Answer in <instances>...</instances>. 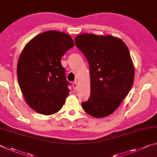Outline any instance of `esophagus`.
Wrapping results in <instances>:
<instances>
[{"label": "esophagus", "instance_id": "obj_1", "mask_svg": "<svg viewBox=\"0 0 157 157\" xmlns=\"http://www.w3.org/2000/svg\"><path fill=\"white\" fill-rule=\"evenodd\" d=\"M73 89L74 90H76L78 89V83H77V82H74L73 83Z\"/></svg>", "mask_w": 157, "mask_h": 157}]
</instances>
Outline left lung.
<instances>
[{"label": "left lung", "instance_id": "left-lung-1", "mask_svg": "<svg viewBox=\"0 0 157 157\" xmlns=\"http://www.w3.org/2000/svg\"><path fill=\"white\" fill-rule=\"evenodd\" d=\"M75 43L88 60L91 75V95L82 107L95 118L109 116L134 83V66L128 48L118 37L94 34H79Z\"/></svg>", "mask_w": 157, "mask_h": 157}]
</instances>
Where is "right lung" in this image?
<instances>
[{
  "label": "right lung",
  "mask_w": 157,
  "mask_h": 157,
  "mask_svg": "<svg viewBox=\"0 0 157 157\" xmlns=\"http://www.w3.org/2000/svg\"><path fill=\"white\" fill-rule=\"evenodd\" d=\"M74 45L69 34L48 30L32 39L21 52L18 85L26 103L36 112L52 115L64 105L70 90L61 59Z\"/></svg>",
  "instance_id": "add662e5"
}]
</instances>
